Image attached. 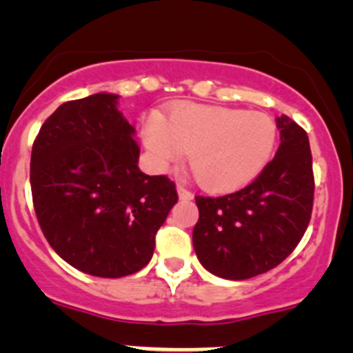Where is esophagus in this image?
Segmentation results:
<instances>
[{
	"instance_id": "34e87169",
	"label": "esophagus",
	"mask_w": 353,
	"mask_h": 353,
	"mask_svg": "<svg viewBox=\"0 0 353 353\" xmlns=\"http://www.w3.org/2000/svg\"><path fill=\"white\" fill-rule=\"evenodd\" d=\"M177 194H179V199H186V201L188 199H193V193L188 191L183 184H177Z\"/></svg>"
}]
</instances>
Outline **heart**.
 Returning <instances> with one entry per match:
<instances>
[{"label":"heart","instance_id":"1","mask_svg":"<svg viewBox=\"0 0 353 353\" xmlns=\"http://www.w3.org/2000/svg\"><path fill=\"white\" fill-rule=\"evenodd\" d=\"M141 134L157 167L165 169L186 152L198 184L213 193L256 179L276 143V126L266 114L194 102L176 105L167 121L152 114Z\"/></svg>","mask_w":353,"mask_h":353}]
</instances>
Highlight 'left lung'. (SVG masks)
Returning a JSON list of instances; mask_svg holds the SVG:
<instances>
[{
    "instance_id": "left-lung-1",
    "label": "left lung",
    "mask_w": 353,
    "mask_h": 353,
    "mask_svg": "<svg viewBox=\"0 0 353 353\" xmlns=\"http://www.w3.org/2000/svg\"><path fill=\"white\" fill-rule=\"evenodd\" d=\"M280 147L251 184L225 194L196 196L193 245L203 266L227 280H245L279 266L301 243L314 199L307 133L276 117Z\"/></svg>"
}]
</instances>
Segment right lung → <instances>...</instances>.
I'll return each mask as SVG.
<instances>
[{
  "label": "right lung",
  "instance_id": "obj_1",
  "mask_svg": "<svg viewBox=\"0 0 353 353\" xmlns=\"http://www.w3.org/2000/svg\"><path fill=\"white\" fill-rule=\"evenodd\" d=\"M114 94L59 105L32 147L35 215L51 248L73 268L102 279L140 272L177 203L167 176L138 169L134 128Z\"/></svg>",
  "mask_w": 353,
  "mask_h": 353
}]
</instances>
